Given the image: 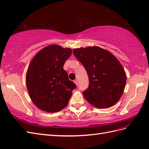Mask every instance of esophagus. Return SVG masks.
I'll list each match as a JSON object with an SVG mask.
<instances>
[{
  "label": "esophagus",
  "instance_id": "esophagus-1",
  "mask_svg": "<svg viewBox=\"0 0 149 149\" xmlns=\"http://www.w3.org/2000/svg\"><path fill=\"white\" fill-rule=\"evenodd\" d=\"M74 82L76 85H77H77L79 84V82H78V80H75L74 81Z\"/></svg>",
  "mask_w": 149,
  "mask_h": 149
}]
</instances>
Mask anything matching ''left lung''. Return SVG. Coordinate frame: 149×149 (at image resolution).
I'll return each mask as SVG.
<instances>
[{"label":"left lung","mask_w":149,"mask_h":149,"mask_svg":"<svg viewBox=\"0 0 149 149\" xmlns=\"http://www.w3.org/2000/svg\"><path fill=\"white\" fill-rule=\"evenodd\" d=\"M75 57L86 68L89 86L83 95L97 108L107 109L119 100L125 87L127 76L119 61L97 46L74 49Z\"/></svg>","instance_id":"1"}]
</instances>
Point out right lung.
Instances as JSON below:
<instances>
[{"label":"right lung","instance_id":"right-lung-1","mask_svg":"<svg viewBox=\"0 0 149 149\" xmlns=\"http://www.w3.org/2000/svg\"><path fill=\"white\" fill-rule=\"evenodd\" d=\"M72 49L53 44L40 50L29 65L26 85L31 99L37 107L47 112L65 108L76 87L63 70Z\"/></svg>","mask_w":149,"mask_h":149}]
</instances>
